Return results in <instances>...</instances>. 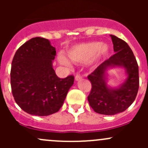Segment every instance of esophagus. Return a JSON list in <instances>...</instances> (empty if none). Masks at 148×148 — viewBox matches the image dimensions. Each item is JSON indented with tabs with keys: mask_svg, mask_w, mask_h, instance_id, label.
Here are the masks:
<instances>
[{
	"mask_svg": "<svg viewBox=\"0 0 148 148\" xmlns=\"http://www.w3.org/2000/svg\"><path fill=\"white\" fill-rule=\"evenodd\" d=\"M82 79V75H80L79 74H77V75L75 76V80L76 81H79V80Z\"/></svg>",
	"mask_w": 148,
	"mask_h": 148,
	"instance_id": "esophagus-1",
	"label": "esophagus"
}]
</instances>
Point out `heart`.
<instances>
[{"instance_id":"obj_1","label":"heart","mask_w":148,"mask_h":148,"mask_svg":"<svg viewBox=\"0 0 148 148\" xmlns=\"http://www.w3.org/2000/svg\"><path fill=\"white\" fill-rule=\"evenodd\" d=\"M109 51L107 44H101L99 42H89L76 45L67 52V57L74 63H86L90 62L96 63L101 58L105 56ZM62 64L69 66L70 62L63 56L59 57Z\"/></svg>"}]
</instances>
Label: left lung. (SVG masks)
Here are the masks:
<instances>
[{"label":"left lung","instance_id":"left-lung-1","mask_svg":"<svg viewBox=\"0 0 148 148\" xmlns=\"http://www.w3.org/2000/svg\"><path fill=\"white\" fill-rule=\"evenodd\" d=\"M114 55L104 61L87 77L92 89L87 99L97 113L114 115L126 110L133 103L139 89L138 62L128 44L118 37L110 35ZM121 66L125 69L128 78L119 88H109L106 82V71L109 68Z\"/></svg>","mask_w":148,"mask_h":148}]
</instances>
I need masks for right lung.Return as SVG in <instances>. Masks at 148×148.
I'll return each instance as SVG.
<instances>
[{"mask_svg": "<svg viewBox=\"0 0 148 148\" xmlns=\"http://www.w3.org/2000/svg\"><path fill=\"white\" fill-rule=\"evenodd\" d=\"M56 49L48 39L36 37L16 51L10 70V85L18 105L37 116L56 113L63 105L74 76H56L52 66Z\"/></svg>", "mask_w": 148, "mask_h": 148, "instance_id": "1", "label": "right lung"}]
</instances>
